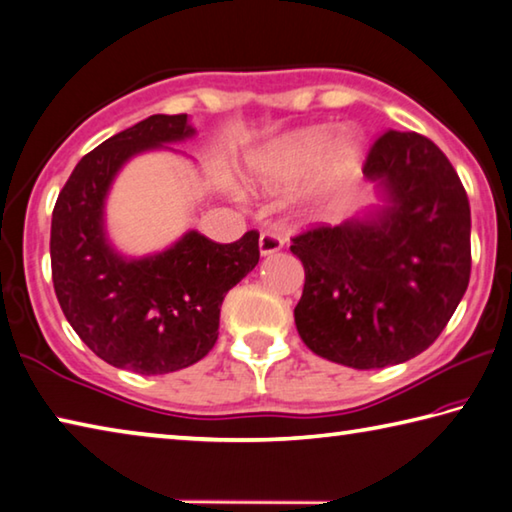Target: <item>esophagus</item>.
<instances>
[{
	"instance_id": "obj_1",
	"label": "esophagus",
	"mask_w": 512,
	"mask_h": 512,
	"mask_svg": "<svg viewBox=\"0 0 512 512\" xmlns=\"http://www.w3.org/2000/svg\"><path fill=\"white\" fill-rule=\"evenodd\" d=\"M282 246H284V239L273 230H264L262 235H259V253L262 255H273Z\"/></svg>"
}]
</instances>
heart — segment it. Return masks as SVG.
<instances>
[{
    "mask_svg": "<svg viewBox=\"0 0 512 512\" xmlns=\"http://www.w3.org/2000/svg\"><path fill=\"white\" fill-rule=\"evenodd\" d=\"M323 144V128H311V131L282 137V140L264 146L250 158V178L264 189L275 192V189L296 185L298 180L314 170L309 192L314 198H325L359 169L363 144L354 131L341 133L332 146H327L325 153Z\"/></svg>",
    "mask_w": 512,
    "mask_h": 512,
    "instance_id": "b5f03b06",
    "label": "heart"
}]
</instances>
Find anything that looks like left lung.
Here are the masks:
<instances>
[{"label":"left lung","instance_id":"8db88e82","mask_svg":"<svg viewBox=\"0 0 512 512\" xmlns=\"http://www.w3.org/2000/svg\"><path fill=\"white\" fill-rule=\"evenodd\" d=\"M363 176L386 189L375 219L311 225L291 241L305 266L296 327L311 352L357 370L418 357L470 282V201L447 155L420 133L386 131Z\"/></svg>","mask_w":512,"mask_h":512}]
</instances>
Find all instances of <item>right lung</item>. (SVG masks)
I'll list each match as a JSON object with an SVG mask.
<instances>
[{
    "label": "right lung",
    "instance_id": "right-lung-1",
    "mask_svg": "<svg viewBox=\"0 0 512 512\" xmlns=\"http://www.w3.org/2000/svg\"><path fill=\"white\" fill-rule=\"evenodd\" d=\"M194 135L187 115H151L83 155L51 214V280L69 325L110 366L164 375L219 339L225 293L259 262V232L232 244L196 230L164 253L126 259L103 232V203L128 158Z\"/></svg>",
    "mask_w": 512,
    "mask_h": 512
}]
</instances>
